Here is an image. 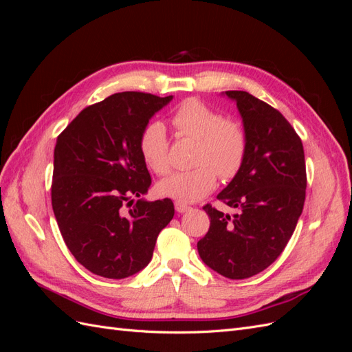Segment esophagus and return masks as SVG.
<instances>
[{"mask_svg":"<svg viewBox=\"0 0 352 352\" xmlns=\"http://www.w3.org/2000/svg\"><path fill=\"white\" fill-rule=\"evenodd\" d=\"M175 208H176V211L177 212H180V214H182V212H186V211H189V210H192L190 208L189 206H186V204H182V202H175Z\"/></svg>","mask_w":352,"mask_h":352,"instance_id":"obj_1","label":"esophagus"}]
</instances>
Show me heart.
<instances>
[{
  "label": "heart",
  "instance_id": "obj_1",
  "mask_svg": "<svg viewBox=\"0 0 352 352\" xmlns=\"http://www.w3.org/2000/svg\"><path fill=\"white\" fill-rule=\"evenodd\" d=\"M172 124L179 135L198 142L194 158L197 167L163 179L158 184L163 197L182 204L195 202L216 188L217 177L229 180L239 172L247 154V136L239 123L225 120L207 104L189 98L173 111ZM138 148L154 173H168V140L163 123H148L140 135Z\"/></svg>",
  "mask_w": 352,
  "mask_h": 352
}]
</instances>
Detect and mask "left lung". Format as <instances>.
<instances>
[{
	"label": "left lung",
	"mask_w": 352,
	"mask_h": 352,
	"mask_svg": "<svg viewBox=\"0 0 352 352\" xmlns=\"http://www.w3.org/2000/svg\"><path fill=\"white\" fill-rule=\"evenodd\" d=\"M236 102L247 136L239 172L217 198L236 208L233 216L210 204L207 235L198 254L229 279H247L267 269L291 239L307 188L304 148L285 117L245 91L223 92Z\"/></svg>",
	"instance_id": "left-lung-1"
}]
</instances>
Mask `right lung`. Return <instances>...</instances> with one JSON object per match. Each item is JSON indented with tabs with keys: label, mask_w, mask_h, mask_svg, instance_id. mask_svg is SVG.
<instances>
[{
	"label": "right lung",
	"mask_w": 352,
	"mask_h": 352,
	"mask_svg": "<svg viewBox=\"0 0 352 352\" xmlns=\"http://www.w3.org/2000/svg\"><path fill=\"white\" fill-rule=\"evenodd\" d=\"M172 100L113 94L83 109L57 138L52 210L73 257L94 274L124 279L141 272L175 216L172 199L144 198L151 176L138 148L144 127Z\"/></svg>",
	"instance_id": "obj_1"
}]
</instances>
